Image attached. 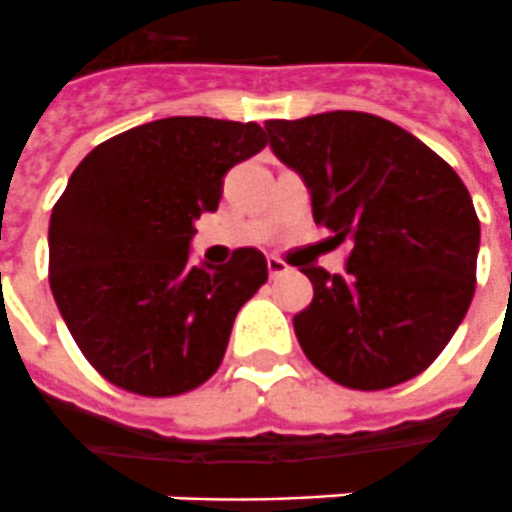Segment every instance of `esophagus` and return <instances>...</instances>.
<instances>
[{
  "label": "esophagus",
  "instance_id": "34e87169",
  "mask_svg": "<svg viewBox=\"0 0 512 512\" xmlns=\"http://www.w3.org/2000/svg\"><path fill=\"white\" fill-rule=\"evenodd\" d=\"M268 274H271V279H279V276L290 274V266L279 257H268Z\"/></svg>",
  "mask_w": 512,
  "mask_h": 512
}]
</instances>
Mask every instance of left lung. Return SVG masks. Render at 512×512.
<instances>
[{
    "instance_id": "1",
    "label": "left lung",
    "mask_w": 512,
    "mask_h": 512,
    "mask_svg": "<svg viewBox=\"0 0 512 512\" xmlns=\"http://www.w3.org/2000/svg\"><path fill=\"white\" fill-rule=\"evenodd\" d=\"M268 143L312 192L317 225L350 241L347 274L301 268L293 317L306 358L352 391L426 372L475 295L480 222L464 181L399 124L361 111L266 121Z\"/></svg>"
}]
</instances>
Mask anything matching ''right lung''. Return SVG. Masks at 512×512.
<instances>
[{
	"instance_id": "right-lung-1",
	"label": "right lung",
	"mask_w": 512,
	"mask_h": 512,
	"mask_svg": "<svg viewBox=\"0 0 512 512\" xmlns=\"http://www.w3.org/2000/svg\"><path fill=\"white\" fill-rule=\"evenodd\" d=\"M266 143L255 121L170 116L73 170L48 227V282L83 358L121 391L179 396L219 369L268 263L241 246L225 266H192L189 238L217 211L227 170Z\"/></svg>"
}]
</instances>
